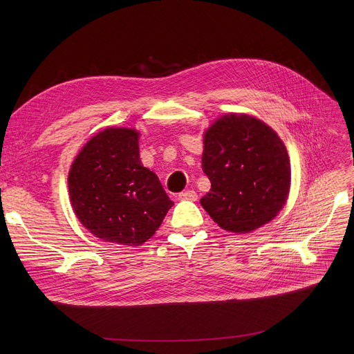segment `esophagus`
<instances>
[{"label": "esophagus", "mask_w": 354, "mask_h": 354, "mask_svg": "<svg viewBox=\"0 0 354 354\" xmlns=\"http://www.w3.org/2000/svg\"><path fill=\"white\" fill-rule=\"evenodd\" d=\"M178 196H179V199H187V201H196L198 199V195H196V192L194 189L183 191Z\"/></svg>", "instance_id": "34e87169"}]
</instances>
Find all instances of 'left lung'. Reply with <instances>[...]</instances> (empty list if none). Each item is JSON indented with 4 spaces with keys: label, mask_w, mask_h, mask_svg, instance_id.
Returning a JSON list of instances; mask_svg holds the SVG:
<instances>
[{
    "label": "left lung",
    "mask_w": 354,
    "mask_h": 354,
    "mask_svg": "<svg viewBox=\"0 0 354 354\" xmlns=\"http://www.w3.org/2000/svg\"><path fill=\"white\" fill-rule=\"evenodd\" d=\"M202 171L211 191L201 205L231 232H251L267 224L283 208L290 189L286 146L272 129L247 115L224 116L208 129Z\"/></svg>",
    "instance_id": "obj_1"
}]
</instances>
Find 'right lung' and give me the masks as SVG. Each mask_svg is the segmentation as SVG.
I'll list each match as a JSON object with an SVG mask.
<instances>
[{
    "instance_id": "add662e5",
    "label": "right lung",
    "mask_w": 354,
    "mask_h": 354,
    "mask_svg": "<svg viewBox=\"0 0 354 354\" xmlns=\"http://www.w3.org/2000/svg\"><path fill=\"white\" fill-rule=\"evenodd\" d=\"M138 138L132 129H104L82 149L68 174L74 212L106 243H146L174 205L159 178L140 165Z\"/></svg>"
}]
</instances>
